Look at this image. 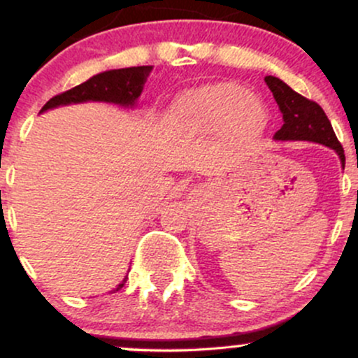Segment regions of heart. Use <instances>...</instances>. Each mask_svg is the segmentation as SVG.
<instances>
[{
  "label": "heart",
  "mask_w": 358,
  "mask_h": 358,
  "mask_svg": "<svg viewBox=\"0 0 358 358\" xmlns=\"http://www.w3.org/2000/svg\"><path fill=\"white\" fill-rule=\"evenodd\" d=\"M173 116L185 133L212 134L222 129L229 136H248L259 129L266 109L259 97L234 82L205 85L176 101Z\"/></svg>",
  "instance_id": "b5f03b06"
}]
</instances>
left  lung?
Instances as JSON below:
<instances>
[{
	"instance_id": "8db88e82",
	"label": "left lung",
	"mask_w": 358,
	"mask_h": 358,
	"mask_svg": "<svg viewBox=\"0 0 358 358\" xmlns=\"http://www.w3.org/2000/svg\"><path fill=\"white\" fill-rule=\"evenodd\" d=\"M264 80L273 92L282 114V121H285L281 129L274 134V139L278 141H311L331 148L340 156V162L345 168L343 148L335 136L330 119L327 117L320 104L294 92L289 85L278 77L268 76Z\"/></svg>"
}]
</instances>
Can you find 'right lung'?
<instances>
[{"instance_id": "1", "label": "right lung", "mask_w": 358, "mask_h": 358, "mask_svg": "<svg viewBox=\"0 0 358 358\" xmlns=\"http://www.w3.org/2000/svg\"><path fill=\"white\" fill-rule=\"evenodd\" d=\"M153 71V65H143V67H129V69H117V71L101 72L97 76L90 77L84 84L76 85L71 90L59 94L52 97L47 104L43 106L40 113L43 110L59 108V106L67 104H79V102H110V104L124 106V108H133L136 106L138 97L141 96L143 85ZM124 281L119 285L116 289H121L124 286Z\"/></svg>"}]
</instances>
